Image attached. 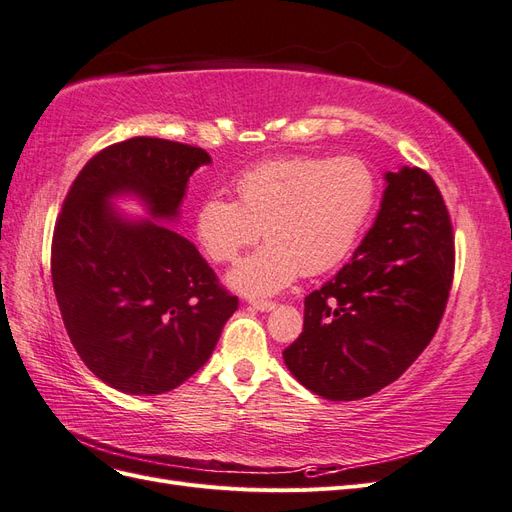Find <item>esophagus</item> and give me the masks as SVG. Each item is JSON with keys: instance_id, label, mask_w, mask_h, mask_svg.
Returning <instances> with one entry per match:
<instances>
[{"instance_id": "1", "label": "esophagus", "mask_w": 512, "mask_h": 512, "mask_svg": "<svg viewBox=\"0 0 512 512\" xmlns=\"http://www.w3.org/2000/svg\"><path fill=\"white\" fill-rule=\"evenodd\" d=\"M250 305L258 309V312H271V309H275V301H265V299H254L250 301Z\"/></svg>"}]
</instances>
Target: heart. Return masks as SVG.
<instances>
[{
	"mask_svg": "<svg viewBox=\"0 0 512 512\" xmlns=\"http://www.w3.org/2000/svg\"><path fill=\"white\" fill-rule=\"evenodd\" d=\"M237 200L211 194L196 211V235L215 262H235L260 232L267 243L228 275L232 288L273 294L294 277L333 269L352 250L378 198L361 158H275L243 170Z\"/></svg>",
	"mask_w": 512,
	"mask_h": 512,
	"instance_id": "b5f03b06",
	"label": "heart"
}]
</instances>
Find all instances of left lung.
Wrapping results in <instances>:
<instances>
[{
    "label": "left lung",
    "instance_id": "1",
    "mask_svg": "<svg viewBox=\"0 0 512 512\" xmlns=\"http://www.w3.org/2000/svg\"><path fill=\"white\" fill-rule=\"evenodd\" d=\"M455 237L444 198L423 168L386 173L378 218L348 265L305 297L303 333L284 350L292 376L331 401L395 382L444 316Z\"/></svg>",
    "mask_w": 512,
    "mask_h": 512
}]
</instances>
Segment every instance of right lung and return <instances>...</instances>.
<instances>
[{
    "label": "right lung",
    "instance_id": "right-lung-1",
    "mask_svg": "<svg viewBox=\"0 0 512 512\" xmlns=\"http://www.w3.org/2000/svg\"><path fill=\"white\" fill-rule=\"evenodd\" d=\"M205 149L151 136L108 145L72 181L51 243L61 320L91 374L130 395L177 389L203 367L239 299L185 237L126 222L108 205L141 196L153 218H177Z\"/></svg>",
    "mask_w": 512,
    "mask_h": 512
}]
</instances>
